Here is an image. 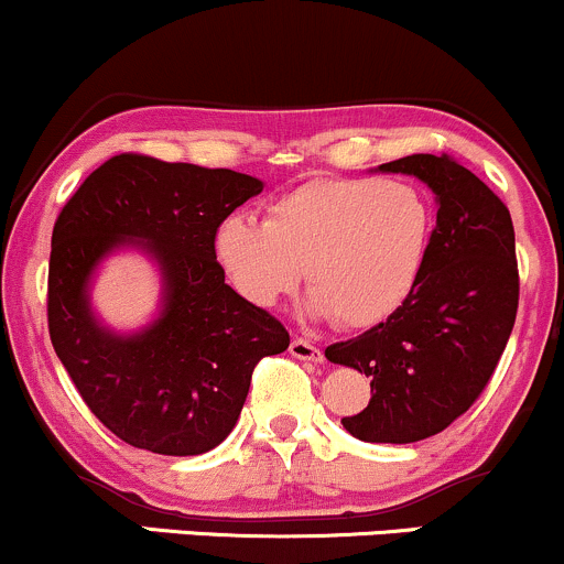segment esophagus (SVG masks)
<instances>
[{
    "label": "esophagus",
    "instance_id": "obj_1",
    "mask_svg": "<svg viewBox=\"0 0 564 564\" xmlns=\"http://www.w3.org/2000/svg\"><path fill=\"white\" fill-rule=\"evenodd\" d=\"M290 355L299 357V360H308V362L323 360V349L314 347L312 341H306V338H301V336H295L293 341H290Z\"/></svg>",
    "mask_w": 564,
    "mask_h": 564
}]
</instances>
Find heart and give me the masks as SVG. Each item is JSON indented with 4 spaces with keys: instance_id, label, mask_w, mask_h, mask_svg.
I'll return each mask as SVG.
<instances>
[{
    "instance_id": "1",
    "label": "heart",
    "mask_w": 564,
    "mask_h": 564,
    "mask_svg": "<svg viewBox=\"0 0 564 564\" xmlns=\"http://www.w3.org/2000/svg\"><path fill=\"white\" fill-rule=\"evenodd\" d=\"M427 198L401 180L317 177L269 204L263 223L234 215L215 256L236 293L271 308L301 280L308 312L366 328L403 306L427 260Z\"/></svg>"
}]
</instances>
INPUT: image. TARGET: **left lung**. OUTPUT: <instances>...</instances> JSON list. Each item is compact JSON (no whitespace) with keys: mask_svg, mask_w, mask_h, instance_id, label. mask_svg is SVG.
Returning <instances> with one entry per match:
<instances>
[{"mask_svg":"<svg viewBox=\"0 0 564 564\" xmlns=\"http://www.w3.org/2000/svg\"><path fill=\"white\" fill-rule=\"evenodd\" d=\"M381 172L414 174L438 198L427 260L384 323L330 344V362L371 377V401L341 425L368 444L441 433L492 379L519 306L511 212L452 155H405Z\"/></svg>","mask_w":564,"mask_h":564,"instance_id":"1","label":"left lung"}]
</instances>
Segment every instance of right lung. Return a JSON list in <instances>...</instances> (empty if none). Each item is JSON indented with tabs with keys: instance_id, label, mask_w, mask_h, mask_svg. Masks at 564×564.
I'll list each match as a JSON object with an SVG mask.
<instances>
[{
	"instance_id": "1",
	"label": "right lung",
	"mask_w": 564,
	"mask_h": 564,
	"mask_svg": "<svg viewBox=\"0 0 564 564\" xmlns=\"http://www.w3.org/2000/svg\"><path fill=\"white\" fill-rule=\"evenodd\" d=\"M263 183L231 169L120 153L90 172L58 212L47 265L53 349L96 420L120 441L169 457L215 449L231 433L263 357L288 349L274 314L226 284L220 223ZM120 243L160 260L164 312L115 337L93 319L87 280Z\"/></svg>"
}]
</instances>
